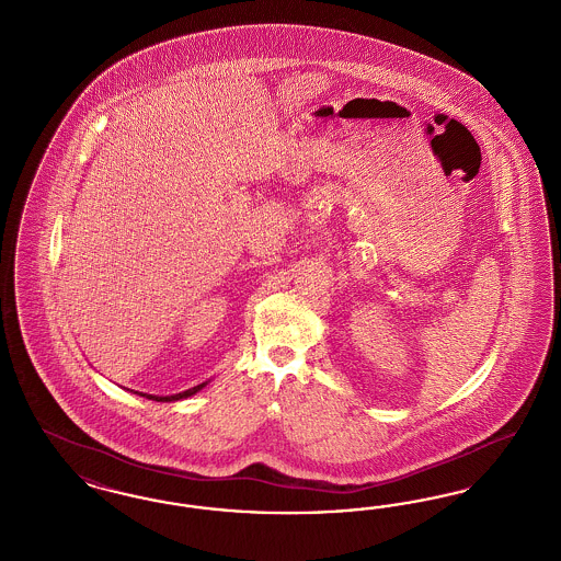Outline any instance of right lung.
Here are the masks:
<instances>
[{"label": "right lung", "mask_w": 561, "mask_h": 561, "mask_svg": "<svg viewBox=\"0 0 561 561\" xmlns=\"http://www.w3.org/2000/svg\"><path fill=\"white\" fill-rule=\"evenodd\" d=\"M202 387H206V382H202V385H197V387H193V389H187V391H183V393H176V396H165V398H160V396H147V393H140V396H142V398H147V400L176 401L183 400V398H188V396H193V393H197Z\"/></svg>", "instance_id": "add662e5"}]
</instances>
